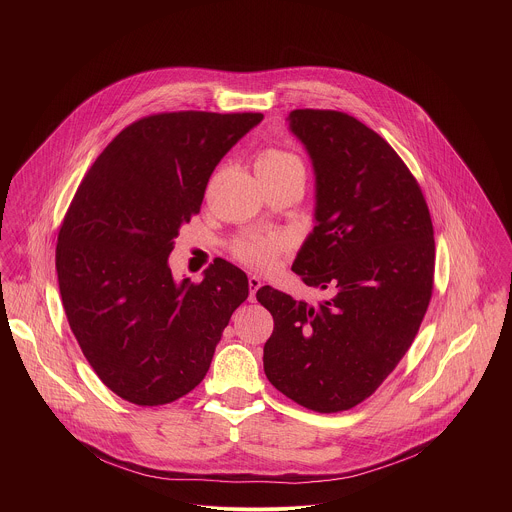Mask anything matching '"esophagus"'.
Here are the masks:
<instances>
[{
	"instance_id": "34e87169",
	"label": "esophagus",
	"mask_w": 512,
	"mask_h": 512,
	"mask_svg": "<svg viewBox=\"0 0 512 512\" xmlns=\"http://www.w3.org/2000/svg\"><path fill=\"white\" fill-rule=\"evenodd\" d=\"M260 286H262V280L258 276H250L248 278V288H250V299L252 301L256 299V292L260 290Z\"/></svg>"
}]
</instances>
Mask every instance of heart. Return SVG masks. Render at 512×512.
<instances>
[{
    "instance_id": "obj_1",
    "label": "heart",
    "mask_w": 512,
    "mask_h": 512,
    "mask_svg": "<svg viewBox=\"0 0 512 512\" xmlns=\"http://www.w3.org/2000/svg\"><path fill=\"white\" fill-rule=\"evenodd\" d=\"M256 169L264 171H286V169H301V161L284 149H264L258 159H256ZM288 246L286 236H258V238H248L236 244L234 254L240 262L252 266V268H268L274 264L276 254L282 252Z\"/></svg>"
}]
</instances>
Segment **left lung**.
Listing matches in <instances>:
<instances>
[{"mask_svg":"<svg viewBox=\"0 0 512 512\" xmlns=\"http://www.w3.org/2000/svg\"><path fill=\"white\" fill-rule=\"evenodd\" d=\"M290 132L315 175V226L292 270L319 303L264 286L272 313L268 380L293 402L343 412L368 398L410 349L434 288V226L398 153L357 118L293 110Z\"/></svg>","mask_w":512,"mask_h":512,"instance_id":"obj_1","label":"left lung"}]
</instances>
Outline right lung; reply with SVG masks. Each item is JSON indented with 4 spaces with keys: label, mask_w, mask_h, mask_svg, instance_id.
Returning <instances> with one entry per match:
<instances>
[{
    "label": "right lung",
    "mask_w": 512,
    "mask_h": 512,
    "mask_svg": "<svg viewBox=\"0 0 512 512\" xmlns=\"http://www.w3.org/2000/svg\"><path fill=\"white\" fill-rule=\"evenodd\" d=\"M262 114L171 112L122 130L84 175L57 244L74 337L98 378L138 406L169 404L207 374L248 278L217 258L177 282L169 254L220 159Z\"/></svg>",
    "instance_id": "right-lung-1"
}]
</instances>
